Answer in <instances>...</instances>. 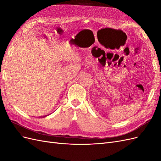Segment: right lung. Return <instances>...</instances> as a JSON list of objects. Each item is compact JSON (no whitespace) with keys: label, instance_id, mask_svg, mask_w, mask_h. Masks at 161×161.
Masks as SVG:
<instances>
[{"label":"right lung","instance_id":"1","mask_svg":"<svg viewBox=\"0 0 161 161\" xmlns=\"http://www.w3.org/2000/svg\"><path fill=\"white\" fill-rule=\"evenodd\" d=\"M46 116H47V115H43V118H46Z\"/></svg>","mask_w":161,"mask_h":161}]
</instances>
